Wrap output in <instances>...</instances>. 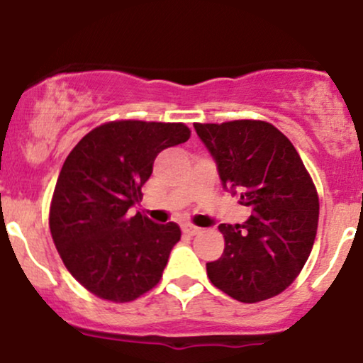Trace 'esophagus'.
Listing matches in <instances>:
<instances>
[{"instance_id":"esophagus-1","label":"esophagus","mask_w":363,"mask_h":363,"mask_svg":"<svg viewBox=\"0 0 363 363\" xmlns=\"http://www.w3.org/2000/svg\"><path fill=\"white\" fill-rule=\"evenodd\" d=\"M182 233L187 236H196L201 233V228L192 226V224H182Z\"/></svg>"}]
</instances>
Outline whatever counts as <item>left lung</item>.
Here are the masks:
<instances>
[{
    "label": "left lung",
    "mask_w": 363,
    "mask_h": 363,
    "mask_svg": "<svg viewBox=\"0 0 363 363\" xmlns=\"http://www.w3.org/2000/svg\"><path fill=\"white\" fill-rule=\"evenodd\" d=\"M223 187L253 214L221 224L224 253L206 264L216 288L242 303L286 290L308 259L318 226V194L296 149L272 123H194Z\"/></svg>",
    "instance_id": "obj_1"
}]
</instances>
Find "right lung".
<instances>
[{
    "instance_id": "1",
    "label": "right lung",
    "mask_w": 363,
    "mask_h": 363,
    "mask_svg": "<svg viewBox=\"0 0 363 363\" xmlns=\"http://www.w3.org/2000/svg\"><path fill=\"white\" fill-rule=\"evenodd\" d=\"M184 123L118 121L89 132L60 171L50 231L72 277L104 300L123 303L152 290L172 246L176 223L157 224L128 209L164 149L184 144Z\"/></svg>"
}]
</instances>
